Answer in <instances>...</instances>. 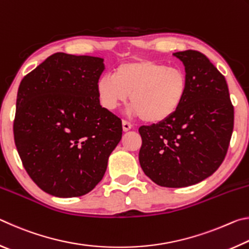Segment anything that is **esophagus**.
Returning <instances> with one entry per match:
<instances>
[{"instance_id":"1","label":"esophagus","mask_w":249,"mask_h":249,"mask_svg":"<svg viewBox=\"0 0 249 249\" xmlns=\"http://www.w3.org/2000/svg\"><path fill=\"white\" fill-rule=\"evenodd\" d=\"M122 125H123V130H124V132H127V130H129L130 128L133 127V124L130 123V122L125 121V120H123V122H122Z\"/></svg>"}]
</instances>
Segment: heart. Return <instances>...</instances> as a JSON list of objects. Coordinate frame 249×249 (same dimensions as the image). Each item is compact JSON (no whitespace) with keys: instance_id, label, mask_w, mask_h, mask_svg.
I'll return each instance as SVG.
<instances>
[{"instance_id":"1","label":"heart","mask_w":249,"mask_h":249,"mask_svg":"<svg viewBox=\"0 0 249 249\" xmlns=\"http://www.w3.org/2000/svg\"><path fill=\"white\" fill-rule=\"evenodd\" d=\"M187 89L183 70L149 59L124 62L114 74H104L96 83V94L103 107L114 109L130 94L132 112L148 123H160L174 115Z\"/></svg>"}]
</instances>
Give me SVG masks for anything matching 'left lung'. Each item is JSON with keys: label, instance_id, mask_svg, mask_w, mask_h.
<instances>
[{"label": "left lung", "instance_id": "obj_1", "mask_svg": "<svg viewBox=\"0 0 249 249\" xmlns=\"http://www.w3.org/2000/svg\"><path fill=\"white\" fill-rule=\"evenodd\" d=\"M183 62L188 89L169 119L141 126L140 163L160 187L182 188L213 175L224 160L234 128L226 80L196 50L174 53Z\"/></svg>", "mask_w": 249, "mask_h": 249}]
</instances>
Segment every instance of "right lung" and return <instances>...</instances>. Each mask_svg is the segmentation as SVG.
Segmentation results:
<instances>
[{"mask_svg":"<svg viewBox=\"0 0 249 249\" xmlns=\"http://www.w3.org/2000/svg\"><path fill=\"white\" fill-rule=\"evenodd\" d=\"M103 59L56 53L19 84L14 141L28 176L59 197L81 196L102 180L122 121L101 107Z\"/></svg>","mask_w":249,"mask_h":249,"instance_id":"1","label":"right lung"}]
</instances>
